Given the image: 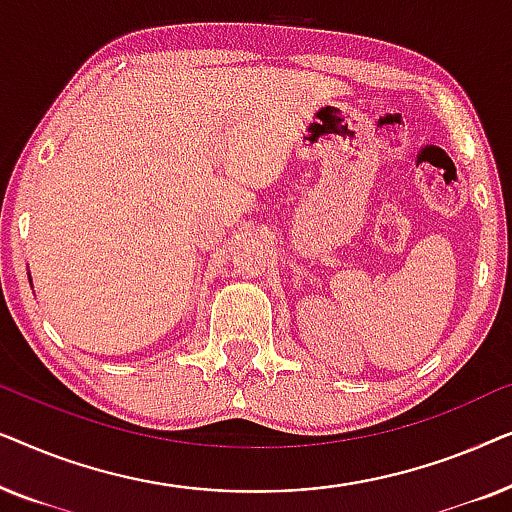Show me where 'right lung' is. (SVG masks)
Returning <instances> with one entry per match:
<instances>
[{
  "label": "right lung",
  "mask_w": 512,
  "mask_h": 512,
  "mask_svg": "<svg viewBox=\"0 0 512 512\" xmlns=\"http://www.w3.org/2000/svg\"><path fill=\"white\" fill-rule=\"evenodd\" d=\"M30 284H32V277H30Z\"/></svg>",
  "instance_id": "add662e5"
}]
</instances>
